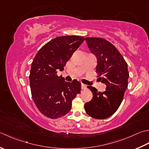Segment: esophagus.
I'll return each instance as SVG.
<instances>
[{
	"label": "esophagus",
	"mask_w": 149,
	"mask_h": 149,
	"mask_svg": "<svg viewBox=\"0 0 149 149\" xmlns=\"http://www.w3.org/2000/svg\"><path fill=\"white\" fill-rule=\"evenodd\" d=\"M87 89V86H86V85H85L84 84H81V89L85 90V89Z\"/></svg>",
	"instance_id": "34e87169"
}]
</instances>
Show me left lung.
<instances>
[{
    "label": "left lung",
    "mask_w": 149,
    "mask_h": 149,
    "mask_svg": "<svg viewBox=\"0 0 149 149\" xmlns=\"http://www.w3.org/2000/svg\"><path fill=\"white\" fill-rule=\"evenodd\" d=\"M86 40L97 58L96 72L107 87L101 93L95 87H87L93 97L85 104V110L91 117L104 120L116 113L123 99L129 77L127 63L114 45L105 39L87 37Z\"/></svg>",
    "instance_id": "1"
}]
</instances>
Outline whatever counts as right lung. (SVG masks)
<instances>
[{
	"label": "right lung",
	"instance_id": "1",
	"mask_svg": "<svg viewBox=\"0 0 149 149\" xmlns=\"http://www.w3.org/2000/svg\"><path fill=\"white\" fill-rule=\"evenodd\" d=\"M84 40L81 36H58L45 44L33 59L29 74L31 96L45 116L56 119L65 116L71 110L72 100L80 93V81L67 82L56 73L63 70Z\"/></svg>",
	"mask_w": 149,
	"mask_h": 149
}]
</instances>
